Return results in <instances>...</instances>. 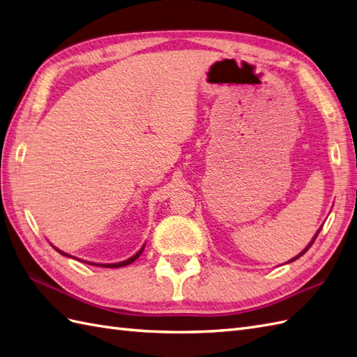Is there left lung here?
Instances as JSON below:
<instances>
[{
	"instance_id": "left-lung-1",
	"label": "left lung",
	"mask_w": 357,
	"mask_h": 357,
	"mask_svg": "<svg viewBox=\"0 0 357 357\" xmlns=\"http://www.w3.org/2000/svg\"><path fill=\"white\" fill-rule=\"evenodd\" d=\"M318 234H319V231H318V232H317V235H315V236H314V240H312V241H310V243H309V245H307V248H306V249H305V250H303V252H301V253H298V257H296V258H292V259H291V261H289V262H292V261H296V259H297V258H300V257H303V255H305V253H306V252H307V249H309V248H310V245H312V244H314V241H315V238H317V236H318Z\"/></svg>"
}]
</instances>
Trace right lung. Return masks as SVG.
<instances>
[{
    "instance_id": "obj_1",
    "label": "right lung",
    "mask_w": 357,
    "mask_h": 357,
    "mask_svg": "<svg viewBox=\"0 0 357 357\" xmlns=\"http://www.w3.org/2000/svg\"><path fill=\"white\" fill-rule=\"evenodd\" d=\"M143 249H144V245L143 248L137 252L132 258H130V259H126V261H123V262H117V264H91V266H100V267H107V268H119V267H125V266H128V264H131V262H134L137 258L140 257L142 255V252H143ZM57 252H60L61 255H65V257H69L68 253H63L61 250H59V249H56ZM87 264H90V262H87Z\"/></svg>"
}]
</instances>
